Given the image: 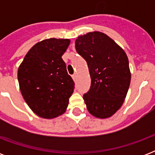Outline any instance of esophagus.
Here are the masks:
<instances>
[{
	"instance_id": "obj_1",
	"label": "esophagus",
	"mask_w": 155,
	"mask_h": 155,
	"mask_svg": "<svg viewBox=\"0 0 155 155\" xmlns=\"http://www.w3.org/2000/svg\"><path fill=\"white\" fill-rule=\"evenodd\" d=\"M72 79L74 81H75V80H76V75L75 74H74V75H72Z\"/></svg>"
}]
</instances>
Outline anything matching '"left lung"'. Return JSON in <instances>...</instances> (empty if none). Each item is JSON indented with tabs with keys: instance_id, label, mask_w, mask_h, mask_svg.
Instances as JSON below:
<instances>
[{
	"instance_id": "left-lung-1",
	"label": "left lung",
	"mask_w": 155,
	"mask_h": 155,
	"mask_svg": "<svg viewBox=\"0 0 155 155\" xmlns=\"http://www.w3.org/2000/svg\"><path fill=\"white\" fill-rule=\"evenodd\" d=\"M75 49L87 62L92 80L89 91L83 97L87 110L97 118L110 117L121 107L130 87L126 54L99 31L79 36Z\"/></svg>"
}]
</instances>
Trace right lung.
<instances>
[{
    "mask_svg": "<svg viewBox=\"0 0 155 155\" xmlns=\"http://www.w3.org/2000/svg\"><path fill=\"white\" fill-rule=\"evenodd\" d=\"M69 44V39L42 40L28 51L18 68L21 95L40 117H57L68 108L75 83L68 75L62 55Z\"/></svg>",
    "mask_w": 155,
    "mask_h": 155,
    "instance_id": "right-lung-1",
    "label": "right lung"
}]
</instances>
